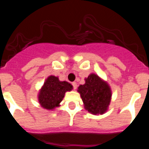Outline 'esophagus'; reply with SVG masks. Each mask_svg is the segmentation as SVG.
Returning <instances> with one entry per match:
<instances>
[{
	"instance_id": "obj_1",
	"label": "esophagus",
	"mask_w": 149,
	"mask_h": 149,
	"mask_svg": "<svg viewBox=\"0 0 149 149\" xmlns=\"http://www.w3.org/2000/svg\"><path fill=\"white\" fill-rule=\"evenodd\" d=\"M72 86H73V89H77V83H76V82L72 83Z\"/></svg>"
}]
</instances>
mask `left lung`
<instances>
[{"label":"left lung","instance_id":"obj_1","mask_svg":"<svg viewBox=\"0 0 149 149\" xmlns=\"http://www.w3.org/2000/svg\"><path fill=\"white\" fill-rule=\"evenodd\" d=\"M84 108L93 115L106 113L111 101L112 93L110 86L95 74H90L85 78V84L77 89Z\"/></svg>","mask_w":149,"mask_h":149}]
</instances>
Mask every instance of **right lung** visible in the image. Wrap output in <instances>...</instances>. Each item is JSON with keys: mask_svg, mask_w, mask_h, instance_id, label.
<instances>
[{"mask_svg": "<svg viewBox=\"0 0 149 149\" xmlns=\"http://www.w3.org/2000/svg\"><path fill=\"white\" fill-rule=\"evenodd\" d=\"M73 89L72 85L67 81H60L58 77L51 75L45 80L38 95L41 107L51 110L60 106L65 93Z\"/></svg>", "mask_w": 149, "mask_h": 149, "instance_id": "add662e5", "label": "right lung"}]
</instances>
